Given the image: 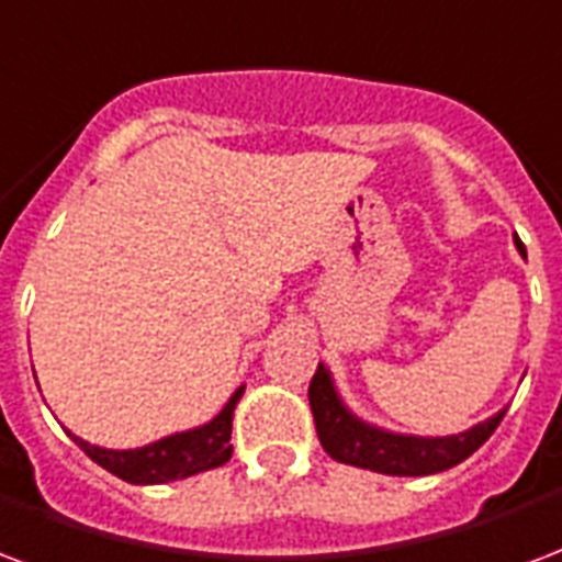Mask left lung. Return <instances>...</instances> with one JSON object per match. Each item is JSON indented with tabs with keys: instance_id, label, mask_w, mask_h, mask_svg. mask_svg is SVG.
I'll return each mask as SVG.
<instances>
[{
	"instance_id": "1",
	"label": "left lung",
	"mask_w": 562,
	"mask_h": 562,
	"mask_svg": "<svg viewBox=\"0 0 562 562\" xmlns=\"http://www.w3.org/2000/svg\"><path fill=\"white\" fill-rule=\"evenodd\" d=\"M515 247L525 256V244L518 238ZM310 408H313L318 440L330 459L386 476H429V473L450 471L492 438L506 414V408H501L488 419L456 435L390 431L348 408L334 381V372L324 363H318L310 384Z\"/></svg>"
}]
</instances>
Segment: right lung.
I'll return each mask as SVG.
<instances>
[{"mask_svg":"<svg viewBox=\"0 0 562 562\" xmlns=\"http://www.w3.org/2000/svg\"><path fill=\"white\" fill-rule=\"evenodd\" d=\"M240 396H244V384L228 396L217 417H211L193 429L151 440L136 450H106V447L89 443L70 431L68 435L91 461L101 464L103 471L115 473L119 480L131 482V485H160V482L187 480L193 473L211 471L232 459V443H228L232 440V414H235Z\"/></svg>","mask_w":562,"mask_h":562,"instance_id":"add662e5","label":"right lung"}]
</instances>
